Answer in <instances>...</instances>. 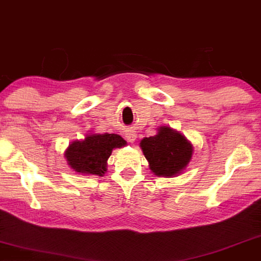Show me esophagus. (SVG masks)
<instances>
[{
  "label": "esophagus",
  "mask_w": 261,
  "mask_h": 261,
  "mask_svg": "<svg viewBox=\"0 0 261 261\" xmlns=\"http://www.w3.org/2000/svg\"><path fill=\"white\" fill-rule=\"evenodd\" d=\"M136 138H137V135H136L134 131H130V132H127V134H126V139L130 143H134L136 141Z\"/></svg>",
  "instance_id": "obj_1"
}]
</instances>
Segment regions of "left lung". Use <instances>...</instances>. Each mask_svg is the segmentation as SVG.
Wrapping results in <instances>:
<instances>
[{"label": "left lung", "mask_w": 261, "mask_h": 261, "mask_svg": "<svg viewBox=\"0 0 261 261\" xmlns=\"http://www.w3.org/2000/svg\"><path fill=\"white\" fill-rule=\"evenodd\" d=\"M141 147L152 172L158 177L181 173L191 161L192 144L179 132L161 126L158 134L141 141Z\"/></svg>", "instance_id": "1"}]
</instances>
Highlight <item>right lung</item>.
Wrapping results in <instances>:
<instances>
[{"label":"right lung","instance_id":"obj_1","mask_svg":"<svg viewBox=\"0 0 261 261\" xmlns=\"http://www.w3.org/2000/svg\"><path fill=\"white\" fill-rule=\"evenodd\" d=\"M125 144L126 142L120 136L115 134L88 135L83 141L70 144L64 155L70 168L76 172L104 176L112 150Z\"/></svg>","mask_w":261,"mask_h":261}]
</instances>
